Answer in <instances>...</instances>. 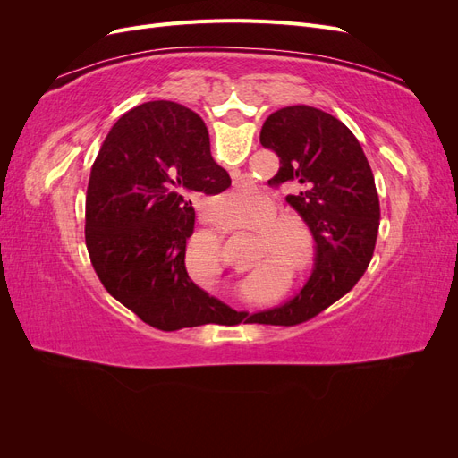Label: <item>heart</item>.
I'll return each instance as SVG.
<instances>
[{"label":"heart","mask_w":458,"mask_h":458,"mask_svg":"<svg viewBox=\"0 0 458 458\" xmlns=\"http://www.w3.org/2000/svg\"><path fill=\"white\" fill-rule=\"evenodd\" d=\"M252 200L250 192H234L233 204L241 206L242 202ZM276 208L266 204L254 212L248 219L250 227L258 229V256L273 266H284L294 275H303L313 261V244L308 227L290 217H277Z\"/></svg>","instance_id":"obj_1"}]
</instances>
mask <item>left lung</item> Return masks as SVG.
Here are the masks:
<instances>
[{
    "instance_id": "1",
    "label": "left lung",
    "mask_w": 458,
    "mask_h": 458,
    "mask_svg": "<svg viewBox=\"0 0 458 458\" xmlns=\"http://www.w3.org/2000/svg\"><path fill=\"white\" fill-rule=\"evenodd\" d=\"M259 143L281 168L269 183L301 187L286 202L315 239V267L300 294L250 321L293 327L308 321L355 286L369 267L380 224V202L365 152L348 126L323 110L294 105L273 113Z\"/></svg>"
}]
</instances>
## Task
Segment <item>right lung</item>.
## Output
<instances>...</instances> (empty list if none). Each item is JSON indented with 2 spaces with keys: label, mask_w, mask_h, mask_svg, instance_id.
Masks as SVG:
<instances>
[{
  "label": "right lung",
  "mask_w": 458,
  "mask_h": 458,
  "mask_svg": "<svg viewBox=\"0 0 458 458\" xmlns=\"http://www.w3.org/2000/svg\"><path fill=\"white\" fill-rule=\"evenodd\" d=\"M229 185L191 108L150 101L123 114L91 165L86 197V244L106 293L165 332L239 325L246 313L208 294L185 267L192 200Z\"/></svg>",
  "instance_id": "right-lung-1"
}]
</instances>
